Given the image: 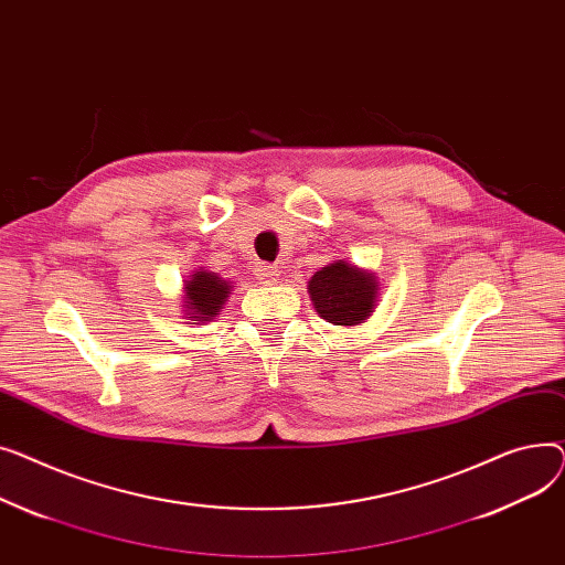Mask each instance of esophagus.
<instances>
[{
    "mask_svg": "<svg viewBox=\"0 0 565 565\" xmlns=\"http://www.w3.org/2000/svg\"><path fill=\"white\" fill-rule=\"evenodd\" d=\"M278 267H276V264H267V262H264V264H259V267H257V271H255V276H257V280L262 282V285H274L276 280H278Z\"/></svg>",
    "mask_w": 565,
    "mask_h": 565,
    "instance_id": "obj_1",
    "label": "esophagus"
}]
</instances>
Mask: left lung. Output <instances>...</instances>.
Returning a JSON list of instances; mask_svg holds the SVG:
<instances>
[{"mask_svg":"<svg viewBox=\"0 0 565 565\" xmlns=\"http://www.w3.org/2000/svg\"><path fill=\"white\" fill-rule=\"evenodd\" d=\"M308 289L319 317L335 326L362 323L376 303L374 276L342 259L317 271Z\"/></svg>","mask_w":565,"mask_h":565,"instance_id":"left-lung-1","label":"left lung"}]
</instances>
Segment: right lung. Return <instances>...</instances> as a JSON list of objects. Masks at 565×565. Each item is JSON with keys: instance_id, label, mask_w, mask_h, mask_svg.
Returning <instances> with one entry per match:
<instances>
[{"instance_id": "right-lung-1", "label": "right lung", "mask_w": 565, "mask_h": 565, "mask_svg": "<svg viewBox=\"0 0 565 565\" xmlns=\"http://www.w3.org/2000/svg\"><path fill=\"white\" fill-rule=\"evenodd\" d=\"M230 294V285L210 271H195L184 287V303L186 315L193 321H210L216 317Z\"/></svg>"}]
</instances>
